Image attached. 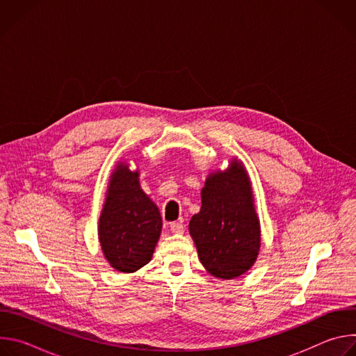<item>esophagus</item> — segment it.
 Segmentation results:
<instances>
[{"label": "esophagus", "mask_w": 356, "mask_h": 356, "mask_svg": "<svg viewBox=\"0 0 356 356\" xmlns=\"http://www.w3.org/2000/svg\"><path fill=\"white\" fill-rule=\"evenodd\" d=\"M170 231L173 234H183L184 232V225L183 222H170Z\"/></svg>", "instance_id": "34e87169"}]
</instances>
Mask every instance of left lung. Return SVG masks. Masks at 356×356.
<instances>
[{"label":"left lung","mask_w":356,"mask_h":356,"mask_svg":"<svg viewBox=\"0 0 356 356\" xmlns=\"http://www.w3.org/2000/svg\"><path fill=\"white\" fill-rule=\"evenodd\" d=\"M198 258L216 277L234 279L257 261L261 227L243 166L209 176L201 190V210L188 224Z\"/></svg>","instance_id":"8db88e82"}]
</instances>
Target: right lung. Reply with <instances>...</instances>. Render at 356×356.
Here are the masks:
<instances>
[{
    "mask_svg": "<svg viewBox=\"0 0 356 356\" xmlns=\"http://www.w3.org/2000/svg\"><path fill=\"white\" fill-rule=\"evenodd\" d=\"M139 173L118 165L111 176L98 236L110 265L124 273L145 266L162 231L159 209L140 188Z\"/></svg>",
    "mask_w": 356,
    "mask_h": 356,
    "instance_id": "right-lung-1",
    "label": "right lung"
}]
</instances>
